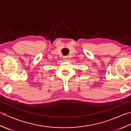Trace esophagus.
<instances>
[{
	"mask_svg": "<svg viewBox=\"0 0 131 131\" xmlns=\"http://www.w3.org/2000/svg\"><path fill=\"white\" fill-rule=\"evenodd\" d=\"M67 58H68V57H67V56H64L63 59L64 61H66V60H67Z\"/></svg>",
	"mask_w": 131,
	"mask_h": 131,
	"instance_id": "34e87169",
	"label": "esophagus"
}]
</instances>
